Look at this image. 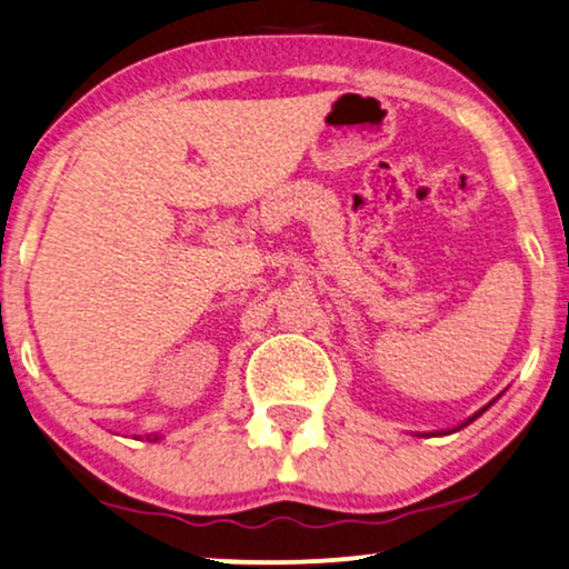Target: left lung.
Wrapping results in <instances>:
<instances>
[{
  "instance_id": "1",
  "label": "left lung",
  "mask_w": 569,
  "mask_h": 569,
  "mask_svg": "<svg viewBox=\"0 0 569 569\" xmlns=\"http://www.w3.org/2000/svg\"><path fill=\"white\" fill-rule=\"evenodd\" d=\"M486 409H488V406H486ZM486 409H480L478 413H475V417H469L465 425H469V422H475V419H478V417H480V413H482V411H486ZM465 425H461V427H465ZM461 427H456V430H461ZM438 435H446V432H438Z\"/></svg>"
}]
</instances>
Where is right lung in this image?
I'll return each instance as SVG.
<instances>
[{
  "label": "right lung",
  "instance_id": "1",
  "mask_svg": "<svg viewBox=\"0 0 569 569\" xmlns=\"http://www.w3.org/2000/svg\"><path fill=\"white\" fill-rule=\"evenodd\" d=\"M147 440H158V435H152V438H147Z\"/></svg>",
  "mask_w": 569,
  "mask_h": 569
}]
</instances>
